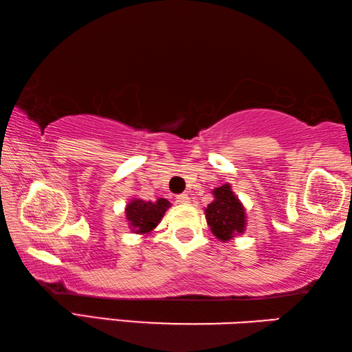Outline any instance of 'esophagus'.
<instances>
[{
    "label": "esophagus",
    "mask_w": 352,
    "mask_h": 352,
    "mask_svg": "<svg viewBox=\"0 0 352 352\" xmlns=\"http://www.w3.org/2000/svg\"><path fill=\"white\" fill-rule=\"evenodd\" d=\"M176 202H179V204H188L190 202V198H188V195H177L176 196Z\"/></svg>",
    "instance_id": "esophagus-1"
}]
</instances>
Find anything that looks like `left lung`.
<instances>
[{"mask_svg": "<svg viewBox=\"0 0 352 352\" xmlns=\"http://www.w3.org/2000/svg\"><path fill=\"white\" fill-rule=\"evenodd\" d=\"M212 195L214 199L204 210L207 224L219 241H230L245 230L244 206L232 192L230 184L214 188Z\"/></svg>", "mask_w": 352, "mask_h": 352, "instance_id": "1", "label": "left lung"}]
</instances>
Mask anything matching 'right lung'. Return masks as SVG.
I'll use <instances>...</instances> for the list:
<instances>
[{"instance_id":"1","label":"right lung","mask_w":352,"mask_h":352,"mask_svg":"<svg viewBox=\"0 0 352 352\" xmlns=\"http://www.w3.org/2000/svg\"><path fill=\"white\" fill-rule=\"evenodd\" d=\"M171 204L164 198L157 201H142L134 198L126 204L125 214L129 229L138 235H148L156 226Z\"/></svg>"}]
</instances>
